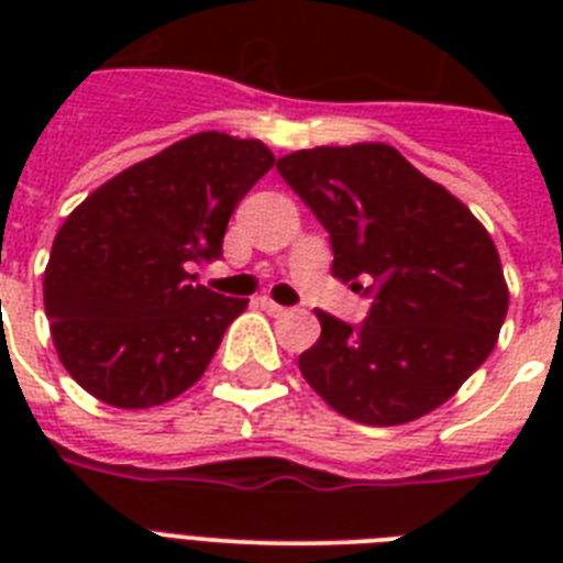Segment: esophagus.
Wrapping results in <instances>:
<instances>
[{
	"label": "esophagus",
	"mask_w": 563,
	"mask_h": 563,
	"mask_svg": "<svg viewBox=\"0 0 563 563\" xmlns=\"http://www.w3.org/2000/svg\"><path fill=\"white\" fill-rule=\"evenodd\" d=\"M260 307L265 309V312H268V316H283V312H286V307H280V303H274L272 298H260Z\"/></svg>",
	"instance_id": "obj_1"
}]
</instances>
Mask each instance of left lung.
I'll list each match as a JSON object with an SVG mask.
<instances>
[{
    "label": "left lung",
    "instance_id": "left-lung-1",
    "mask_svg": "<svg viewBox=\"0 0 563 563\" xmlns=\"http://www.w3.org/2000/svg\"><path fill=\"white\" fill-rule=\"evenodd\" d=\"M316 212L333 274L371 298L362 324L318 312L300 374L339 415L397 427L438 409L488 360L508 286L488 230L385 143L321 145L277 161Z\"/></svg>",
    "mask_w": 563,
    "mask_h": 563
}]
</instances>
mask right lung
<instances>
[{
    "instance_id": "obj_1",
    "label": "right lung",
    "mask_w": 563,
    "mask_h": 563,
    "mask_svg": "<svg viewBox=\"0 0 563 563\" xmlns=\"http://www.w3.org/2000/svg\"><path fill=\"white\" fill-rule=\"evenodd\" d=\"M274 166L260 140L203 131L119 172L57 230L43 300L57 356L117 409L184 394L210 365L247 298L189 268L221 256L236 203Z\"/></svg>"
}]
</instances>
